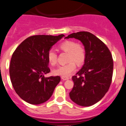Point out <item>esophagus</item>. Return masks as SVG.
Returning <instances> with one entry per match:
<instances>
[{"mask_svg":"<svg viewBox=\"0 0 126 126\" xmlns=\"http://www.w3.org/2000/svg\"><path fill=\"white\" fill-rule=\"evenodd\" d=\"M61 79L63 80H69V77H61Z\"/></svg>","mask_w":126,"mask_h":126,"instance_id":"34e87169","label":"esophagus"}]
</instances>
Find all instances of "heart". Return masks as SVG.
Returning a JSON list of instances; mask_svg holds the SVG:
<instances>
[{
	"instance_id": "heart-1",
	"label": "heart",
	"mask_w": 126,
	"mask_h": 126,
	"mask_svg": "<svg viewBox=\"0 0 126 126\" xmlns=\"http://www.w3.org/2000/svg\"><path fill=\"white\" fill-rule=\"evenodd\" d=\"M59 48L61 50L68 53L67 61L69 63L58 67L53 71V73L55 75L67 77L75 71L77 67L75 63L78 65H81L84 63L86 58V51L80 44H76V42L71 40L61 43L59 45ZM47 59L50 65H54L57 63V55L53 49H50L48 51Z\"/></svg>"
}]
</instances>
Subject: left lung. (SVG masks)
<instances>
[{
	"label": "left lung",
	"instance_id": "obj_1",
	"mask_svg": "<svg viewBox=\"0 0 126 126\" xmlns=\"http://www.w3.org/2000/svg\"><path fill=\"white\" fill-rule=\"evenodd\" d=\"M65 38L80 41L86 51L84 65L72 77L74 86L70 98L79 106L93 105L110 88L114 67L111 53L101 40L88 32L73 33Z\"/></svg>",
	"mask_w": 126,
	"mask_h": 126
}]
</instances>
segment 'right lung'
<instances>
[{
  "instance_id": "right-lung-1",
  "label": "right lung",
  "mask_w": 126,
  "mask_h": 126,
  "mask_svg": "<svg viewBox=\"0 0 126 126\" xmlns=\"http://www.w3.org/2000/svg\"><path fill=\"white\" fill-rule=\"evenodd\" d=\"M65 35H37L23 41L12 54L10 77L12 86L22 100L31 104H40L49 99L61 78L45 77L49 73L48 51Z\"/></svg>"
}]
</instances>
